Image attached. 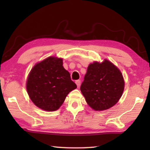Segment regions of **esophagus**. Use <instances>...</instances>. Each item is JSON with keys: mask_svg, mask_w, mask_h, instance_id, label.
Wrapping results in <instances>:
<instances>
[{"mask_svg": "<svg viewBox=\"0 0 150 150\" xmlns=\"http://www.w3.org/2000/svg\"><path fill=\"white\" fill-rule=\"evenodd\" d=\"M75 83H76V85H77V87L79 88L80 87V85H81V80H77L75 81Z\"/></svg>", "mask_w": 150, "mask_h": 150, "instance_id": "obj_1", "label": "esophagus"}]
</instances>
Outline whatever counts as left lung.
I'll return each instance as SVG.
<instances>
[{"label":"left lung","instance_id":"left-lung-1","mask_svg":"<svg viewBox=\"0 0 150 150\" xmlns=\"http://www.w3.org/2000/svg\"><path fill=\"white\" fill-rule=\"evenodd\" d=\"M124 81L120 71L105 59L88 66L81 91L86 102L95 110H105L117 103L122 95Z\"/></svg>","mask_w":150,"mask_h":150}]
</instances>
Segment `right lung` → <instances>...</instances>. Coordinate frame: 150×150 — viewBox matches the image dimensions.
I'll use <instances>...</instances> for the list:
<instances>
[{
	"mask_svg": "<svg viewBox=\"0 0 150 150\" xmlns=\"http://www.w3.org/2000/svg\"><path fill=\"white\" fill-rule=\"evenodd\" d=\"M77 85L64 69L62 58L49 57L38 63L28 77L26 89L35 106L46 111L57 110Z\"/></svg>",
	"mask_w": 150,
	"mask_h": 150,
	"instance_id": "add662e5",
	"label": "right lung"
}]
</instances>
